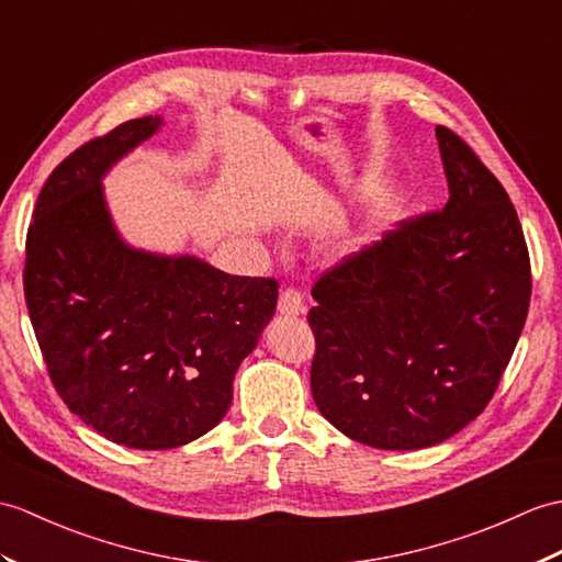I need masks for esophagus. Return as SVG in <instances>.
<instances>
[{
    "instance_id": "34e87169",
    "label": "esophagus",
    "mask_w": 562,
    "mask_h": 562,
    "mask_svg": "<svg viewBox=\"0 0 562 562\" xmlns=\"http://www.w3.org/2000/svg\"><path fill=\"white\" fill-rule=\"evenodd\" d=\"M304 296L296 286H284L280 292V302H278V311L282 316H302L304 313Z\"/></svg>"
}]
</instances>
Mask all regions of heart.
Here are the masks:
<instances>
[{"label":"heart","mask_w":562,"mask_h":562,"mask_svg":"<svg viewBox=\"0 0 562 562\" xmlns=\"http://www.w3.org/2000/svg\"><path fill=\"white\" fill-rule=\"evenodd\" d=\"M387 215H390V211L385 207V211H381V213H375V220H373V225H381L383 220H387Z\"/></svg>","instance_id":"obj_1"}]
</instances>
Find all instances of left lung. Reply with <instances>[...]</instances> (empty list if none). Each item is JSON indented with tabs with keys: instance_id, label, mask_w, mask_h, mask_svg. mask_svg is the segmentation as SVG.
<instances>
[{
	"instance_id": "obj_1",
	"label": "left lung",
	"mask_w": 562,
	"mask_h": 562,
	"mask_svg": "<svg viewBox=\"0 0 562 562\" xmlns=\"http://www.w3.org/2000/svg\"><path fill=\"white\" fill-rule=\"evenodd\" d=\"M450 199L313 284L311 393L378 450L438 446L486 409L525 328L531 268L510 195L436 126Z\"/></svg>"
}]
</instances>
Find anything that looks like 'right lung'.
<instances>
[{
	"instance_id": "add662e5",
	"label": "right lung",
	"mask_w": 562,
	"mask_h": 562,
	"mask_svg": "<svg viewBox=\"0 0 562 562\" xmlns=\"http://www.w3.org/2000/svg\"><path fill=\"white\" fill-rule=\"evenodd\" d=\"M160 124L140 116L74 150L25 237L23 292L52 385L86 426L136 450L187 446L222 422L234 373L278 306V280L120 237L102 177Z\"/></svg>"
}]
</instances>
